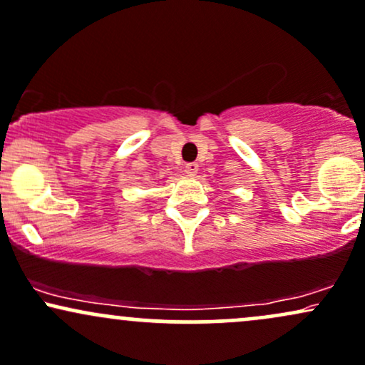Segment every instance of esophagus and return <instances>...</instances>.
Returning a JSON list of instances; mask_svg holds the SVG:
<instances>
[{"label":"esophagus","instance_id":"34e87169","mask_svg":"<svg viewBox=\"0 0 365 365\" xmlns=\"http://www.w3.org/2000/svg\"><path fill=\"white\" fill-rule=\"evenodd\" d=\"M185 173L188 177H195L197 173H199V165L197 163H187L185 165Z\"/></svg>","mask_w":365,"mask_h":365}]
</instances>
